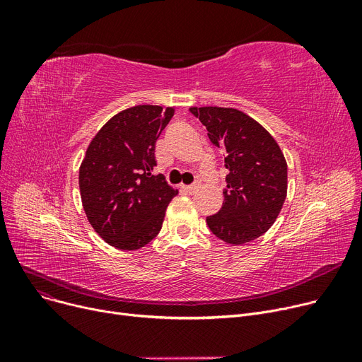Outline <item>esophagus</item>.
I'll return each instance as SVG.
<instances>
[{"mask_svg": "<svg viewBox=\"0 0 362 362\" xmlns=\"http://www.w3.org/2000/svg\"><path fill=\"white\" fill-rule=\"evenodd\" d=\"M198 186H199V183H192V185H186L185 189H186V191H187L189 194H194V192L197 191V189H198Z\"/></svg>", "mask_w": 362, "mask_h": 362, "instance_id": "obj_1", "label": "esophagus"}]
</instances>
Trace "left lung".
Instances as JSON below:
<instances>
[{
  "mask_svg": "<svg viewBox=\"0 0 362 362\" xmlns=\"http://www.w3.org/2000/svg\"><path fill=\"white\" fill-rule=\"evenodd\" d=\"M224 151L227 186L220 211L206 217L221 240L242 245L259 238L276 221L288 192V164L274 138L236 108H189Z\"/></svg>",
  "mask_w": 362,
  "mask_h": 362,
  "instance_id": "obj_1",
  "label": "left lung"
}]
</instances>
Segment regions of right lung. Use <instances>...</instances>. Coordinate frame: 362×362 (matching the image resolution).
Segmentation results:
<instances>
[{
    "mask_svg": "<svg viewBox=\"0 0 362 362\" xmlns=\"http://www.w3.org/2000/svg\"><path fill=\"white\" fill-rule=\"evenodd\" d=\"M175 110L136 105L111 117L90 141L79 168L86 217L107 243L135 251L154 239L177 195L154 175L156 142Z\"/></svg>",
    "mask_w": 362,
    "mask_h": 362,
    "instance_id": "right-lung-1",
    "label": "right lung"
}]
</instances>
